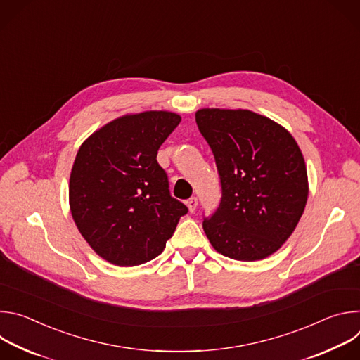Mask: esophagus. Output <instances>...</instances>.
Instances as JSON below:
<instances>
[{
    "mask_svg": "<svg viewBox=\"0 0 360 360\" xmlns=\"http://www.w3.org/2000/svg\"><path fill=\"white\" fill-rule=\"evenodd\" d=\"M186 205H188L189 212H195V210H196V207H198V199H196L195 196H192V198H189V199L186 200Z\"/></svg>",
    "mask_w": 360,
    "mask_h": 360,
    "instance_id": "obj_1",
    "label": "esophagus"
}]
</instances>
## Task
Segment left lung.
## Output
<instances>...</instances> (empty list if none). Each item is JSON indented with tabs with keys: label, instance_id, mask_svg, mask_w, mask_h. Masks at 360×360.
<instances>
[{
	"label": "left lung",
	"instance_id": "obj_1",
	"mask_svg": "<svg viewBox=\"0 0 360 360\" xmlns=\"http://www.w3.org/2000/svg\"><path fill=\"white\" fill-rule=\"evenodd\" d=\"M195 120L222 186L218 210L203 218L205 233L231 259H265L292 235L307 200L296 141L275 121L248 110L203 108Z\"/></svg>",
	"mask_w": 360,
	"mask_h": 360
}]
</instances>
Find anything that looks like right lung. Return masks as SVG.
I'll return each instance as SVG.
<instances>
[{"instance_id": "obj_1", "label": "right lung", "mask_w": 360, "mask_h": 360, "mask_svg": "<svg viewBox=\"0 0 360 360\" xmlns=\"http://www.w3.org/2000/svg\"><path fill=\"white\" fill-rule=\"evenodd\" d=\"M168 111L124 115L79 146L70 176V208L89 246L118 266H136L164 250L188 212L169 193L158 149L179 125Z\"/></svg>"}]
</instances>
